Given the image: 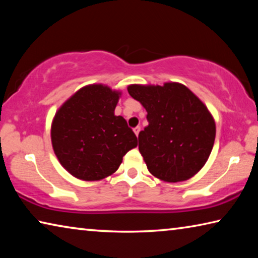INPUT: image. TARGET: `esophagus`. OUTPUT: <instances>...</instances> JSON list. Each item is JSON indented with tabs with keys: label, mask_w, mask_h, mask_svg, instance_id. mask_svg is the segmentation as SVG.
Masks as SVG:
<instances>
[{
	"label": "esophagus",
	"mask_w": 258,
	"mask_h": 258,
	"mask_svg": "<svg viewBox=\"0 0 258 258\" xmlns=\"http://www.w3.org/2000/svg\"><path fill=\"white\" fill-rule=\"evenodd\" d=\"M133 131H134V133L137 134V137H139V133H140V131H141V127H140V126H137V127L133 128Z\"/></svg>",
	"instance_id": "34e87169"
}]
</instances>
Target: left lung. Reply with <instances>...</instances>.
<instances>
[{"label":"left lung","instance_id":"obj_1","mask_svg":"<svg viewBox=\"0 0 258 258\" xmlns=\"http://www.w3.org/2000/svg\"><path fill=\"white\" fill-rule=\"evenodd\" d=\"M148 112L139 150L152 175L166 182L189 180L206 164L215 141V121L207 107L180 83L130 85Z\"/></svg>","mask_w":258,"mask_h":258}]
</instances>
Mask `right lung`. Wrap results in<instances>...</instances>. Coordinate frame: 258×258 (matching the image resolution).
<instances>
[{"instance_id":"add662e5","label":"right lung","mask_w":258,"mask_h":258,"mask_svg":"<svg viewBox=\"0 0 258 258\" xmlns=\"http://www.w3.org/2000/svg\"><path fill=\"white\" fill-rule=\"evenodd\" d=\"M120 93L101 84L82 87L56 111L51 127L54 154L80 180L98 181L118 169L137 135L115 116Z\"/></svg>"}]
</instances>
